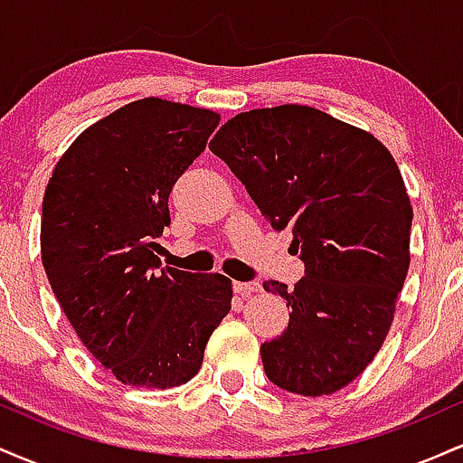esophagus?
I'll return each mask as SVG.
<instances>
[{
	"label": "esophagus",
	"mask_w": 463,
	"mask_h": 463,
	"mask_svg": "<svg viewBox=\"0 0 463 463\" xmlns=\"http://www.w3.org/2000/svg\"><path fill=\"white\" fill-rule=\"evenodd\" d=\"M232 287H235V294L241 296V298H248V296L259 294V291H261V285L259 283H241V280H237Z\"/></svg>",
	"instance_id": "esophagus-1"
}]
</instances>
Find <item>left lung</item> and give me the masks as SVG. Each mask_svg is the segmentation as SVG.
I'll return each instance as SVG.
<instances>
[{
  "mask_svg": "<svg viewBox=\"0 0 463 463\" xmlns=\"http://www.w3.org/2000/svg\"><path fill=\"white\" fill-rule=\"evenodd\" d=\"M209 147L305 261L291 289L263 283L291 309L287 331L261 346L265 374L291 394L342 390L383 346L411 261L413 209L394 156L370 132L298 104L239 113Z\"/></svg>",
  "mask_w": 463,
  "mask_h": 463,
  "instance_id": "8db88e82",
  "label": "left lung"
}]
</instances>
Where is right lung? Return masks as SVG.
<instances>
[{"mask_svg":"<svg viewBox=\"0 0 463 463\" xmlns=\"http://www.w3.org/2000/svg\"><path fill=\"white\" fill-rule=\"evenodd\" d=\"M217 124L215 110L137 99L78 135L47 183L45 274L80 342L124 385L187 383L231 311V279L158 269L156 257L172 187Z\"/></svg>","mask_w":463,"mask_h":463,"instance_id":"1","label":"right lung"}]
</instances>
